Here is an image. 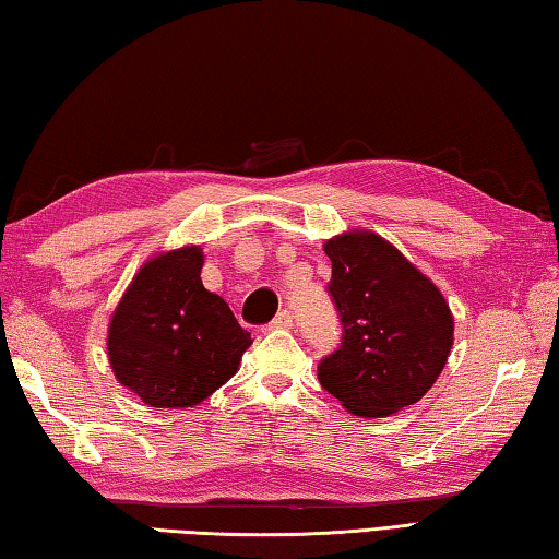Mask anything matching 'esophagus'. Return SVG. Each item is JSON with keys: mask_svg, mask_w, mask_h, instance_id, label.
<instances>
[{"mask_svg": "<svg viewBox=\"0 0 559 559\" xmlns=\"http://www.w3.org/2000/svg\"><path fill=\"white\" fill-rule=\"evenodd\" d=\"M294 323V316H292V311H287V309H282L277 316H275V321H272L267 329L270 331H275V329H289V325Z\"/></svg>", "mask_w": 559, "mask_h": 559, "instance_id": "34e87169", "label": "esophagus"}]
</instances>
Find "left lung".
Segmentation results:
<instances>
[{"label":"left lung","instance_id":"1","mask_svg":"<svg viewBox=\"0 0 559 559\" xmlns=\"http://www.w3.org/2000/svg\"><path fill=\"white\" fill-rule=\"evenodd\" d=\"M343 343L319 365V382L360 418L392 416L424 399L455 341V319L433 280L374 230L323 243Z\"/></svg>","mask_w":559,"mask_h":559}]
</instances>
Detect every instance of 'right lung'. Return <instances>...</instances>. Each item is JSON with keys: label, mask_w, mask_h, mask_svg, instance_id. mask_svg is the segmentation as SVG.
<instances>
[{"label": "right lung", "mask_w": 559, "mask_h": 559, "mask_svg": "<svg viewBox=\"0 0 559 559\" xmlns=\"http://www.w3.org/2000/svg\"><path fill=\"white\" fill-rule=\"evenodd\" d=\"M204 252H157L116 304L107 355L116 382L153 408H192L238 372L252 345L234 311L202 284Z\"/></svg>", "instance_id": "add662e5"}]
</instances>
